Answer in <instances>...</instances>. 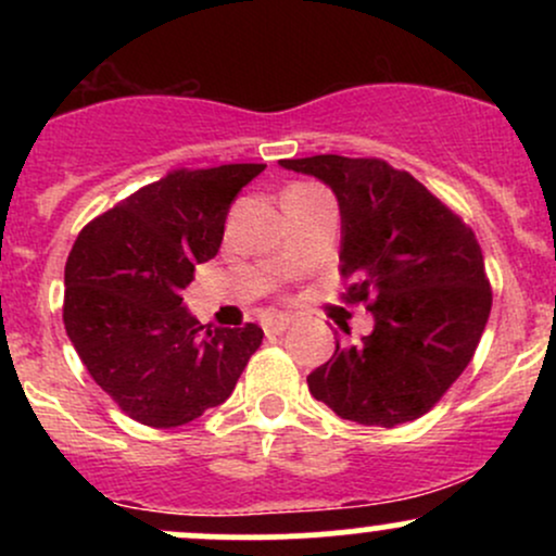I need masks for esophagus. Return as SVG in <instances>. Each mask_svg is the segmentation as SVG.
I'll return each mask as SVG.
<instances>
[{"instance_id":"34e87169","label":"esophagus","mask_w":556,"mask_h":556,"mask_svg":"<svg viewBox=\"0 0 556 556\" xmlns=\"http://www.w3.org/2000/svg\"><path fill=\"white\" fill-rule=\"evenodd\" d=\"M290 318L287 316H277V318H269V321L264 324V331L266 334H282V331L290 329Z\"/></svg>"}]
</instances>
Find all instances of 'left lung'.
<instances>
[{"instance_id":"obj_1","label":"left lung","mask_w":556,"mask_h":556,"mask_svg":"<svg viewBox=\"0 0 556 556\" xmlns=\"http://www.w3.org/2000/svg\"><path fill=\"white\" fill-rule=\"evenodd\" d=\"M279 164L331 188L342 274L358 279L350 298L366 300L374 316L371 334L337 340L334 355L308 374L311 394L363 426L420 418L465 371L489 321L491 287L473 229L381 159L321 154Z\"/></svg>"}]
</instances>
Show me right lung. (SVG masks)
I'll use <instances>...</instances> for the list:
<instances>
[{"instance_id": "right-lung-1", "label": "right lung", "mask_w": 556, "mask_h": 556, "mask_svg": "<svg viewBox=\"0 0 556 556\" xmlns=\"http://www.w3.org/2000/svg\"><path fill=\"white\" fill-rule=\"evenodd\" d=\"M266 164L177 169L93 219L65 266V329L132 420L175 429L222 405L264 331L203 329L182 300L214 258L232 201Z\"/></svg>"}]
</instances>
